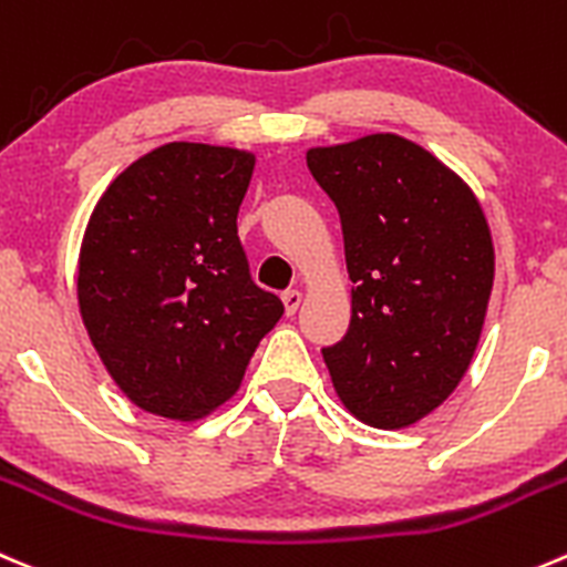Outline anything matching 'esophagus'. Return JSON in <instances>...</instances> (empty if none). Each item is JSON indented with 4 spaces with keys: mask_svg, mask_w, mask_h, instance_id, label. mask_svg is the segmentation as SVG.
Instances as JSON below:
<instances>
[{
    "mask_svg": "<svg viewBox=\"0 0 567 567\" xmlns=\"http://www.w3.org/2000/svg\"><path fill=\"white\" fill-rule=\"evenodd\" d=\"M282 305H285V312H288V316H293V312L299 310V305H301V293H299V290H285V293H282Z\"/></svg>",
    "mask_w": 567,
    "mask_h": 567,
    "instance_id": "obj_1",
    "label": "esophagus"
}]
</instances>
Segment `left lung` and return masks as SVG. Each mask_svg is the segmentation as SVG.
<instances>
[{
	"label": "left lung",
	"instance_id": "1",
	"mask_svg": "<svg viewBox=\"0 0 567 567\" xmlns=\"http://www.w3.org/2000/svg\"><path fill=\"white\" fill-rule=\"evenodd\" d=\"M307 168L340 213L351 321L323 349L354 417L401 430L452 395L493 290V238L474 190L393 132L316 146Z\"/></svg>",
	"mask_w": 567,
	"mask_h": 567
}]
</instances>
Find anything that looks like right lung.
<instances>
[{
	"mask_svg": "<svg viewBox=\"0 0 567 567\" xmlns=\"http://www.w3.org/2000/svg\"><path fill=\"white\" fill-rule=\"evenodd\" d=\"M251 172V152L174 141L126 166L93 207L80 316L121 393L152 415L196 421L224 404L282 318L238 238Z\"/></svg>",
	"mask_w": 567,
	"mask_h": 567,
	"instance_id": "1",
	"label": "right lung"
}]
</instances>
